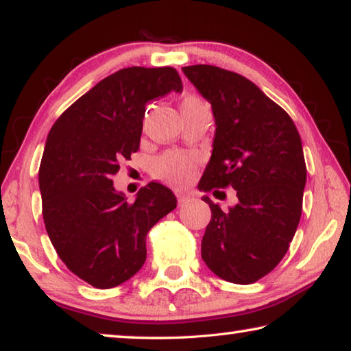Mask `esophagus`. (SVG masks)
<instances>
[{"label":"esophagus","instance_id":"esophagus-1","mask_svg":"<svg viewBox=\"0 0 351 351\" xmlns=\"http://www.w3.org/2000/svg\"><path fill=\"white\" fill-rule=\"evenodd\" d=\"M175 195H176V198H178V203H180V204L189 203V201H190V197H189V195H186V193H182V192H176Z\"/></svg>","mask_w":351,"mask_h":351}]
</instances>
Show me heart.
I'll return each mask as SVG.
<instances>
[{"mask_svg":"<svg viewBox=\"0 0 351 351\" xmlns=\"http://www.w3.org/2000/svg\"><path fill=\"white\" fill-rule=\"evenodd\" d=\"M201 102L198 97L189 96L184 99L182 104H197ZM195 167H197V161L193 156L182 152H167L161 154V156L154 159L153 162V176L158 178L171 186H182L186 184L190 178H192Z\"/></svg>","mask_w":351,"mask_h":351,"instance_id":"heart-1","label":"heart"}]
</instances>
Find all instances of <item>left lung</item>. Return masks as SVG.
I'll return each instance as SVG.
<instances>
[{"mask_svg": "<svg viewBox=\"0 0 351 351\" xmlns=\"http://www.w3.org/2000/svg\"><path fill=\"white\" fill-rule=\"evenodd\" d=\"M187 79L212 105L215 139L198 184L204 192L237 190L223 212L209 197L212 218L201 257L223 280L249 285L276 268L302 215L306 165L293 119L260 88L232 71L193 64Z\"/></svg>", "mask_w": 351, "mask_h": 351, "instance_id": "left-lung-1", "label": "left lung"}]
</instances>
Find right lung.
Returning <instances> with one entry per match:
<instances>
[{
    "label": "right lung",
    "instance_id": "obj_1",
    "mask_svg": "<svg viewBox=\"0 0 351 351\" xmlns=\"http://www.w3.org/2000/svg\"><path fill=\"white\" fill-rule=\"evenodd\" d=\"M181 93L175 68H123L69 106L47 134L38 170L46 232L71 272L108 289L147 258L145 239L176 207L173 192L150 182L128 203L112 187L121 162L139 150L150 100Z\"/></svg>",
    "mask_w": 351,
    "mask_h": 351
}]
</instances>
